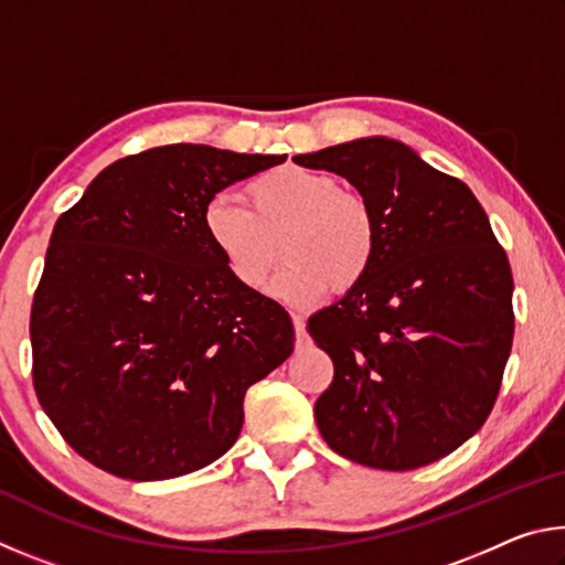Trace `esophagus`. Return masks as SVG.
<instances>
[{
	"label": "esophagus",
	"instance_id": "esophagus-1",
	"mask_svg": "<svg viewBox=\"0 0 565 565\" xmlns=\"http://www.w3.org/2000/svg\"><path fill=\"white\" fill-rule=\"evenodd\" d=\"M291 321H294V331H296V343L301 347V343H306V321L301 313H294Z\"/></svg>",
	"mask_w": 565,
	"mask_h": 565
}]
</instances>
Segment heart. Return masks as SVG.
Listing matches in <instances>:
<instances>
[{
    "label": "heart",
    "mask_w": 565,
    "mask_h": 565,
    "mask_svg": "<svg viewBox=\"0 0 565 565\" xmlns=\"http://www.w3.org/2000/svg\"><path fill=\"white\" fill-rule=\"evenodd\" d=\"M246 202L209 199L202 228L232 279L248 291L269 279L281 234L286 264L271 294L291 306L317 303L331 286L351 289L376 259L374 212L327 174L299 167L266 171L246 184Z\"/></svg>",
    "instance_id": "heart-1"
}]
</instances>
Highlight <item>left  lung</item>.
<instances>
[{
    "instance_id": "obj_1",
    "label": "left lung",
    "mask_w": 565,
    "mask_h": 565,
    "mask_svg": "<svg viewBox=\"0 0 565 565\" xmlns=\"http://www.w3.org/2000/svg\"><path fill=\"white\" fill-rule=\"evenodd\" d=\"M359 189L376 259L309 319L333 361L313 416L333 451L381 471L434 463L468 441L499 396L513 343V276L489 216L461 179L386 137L313 154Z\"/></svg>"
}]
</instances>
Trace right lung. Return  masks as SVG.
Segmentation results:
<instances>
[{
  "label": "right lung",
  "mask_w": 565,
  "mask_h": 565,
  "mask_svg": "<svg viewBox=\"0 0 565 565\" xmlns=\"http://www.w3.org/2000/svg\"><path fill=\"white\" fill-rule=\"evenodd\" d=\"M286 161L169 145L114 161L56 218L34 291L36 398L102 471L164 481L216 461L246 388L291 356L284 306L232 279L202 212Z\"/></svg>",
  "instance_id": "obj_1"
}]
</instances>
